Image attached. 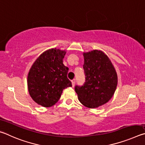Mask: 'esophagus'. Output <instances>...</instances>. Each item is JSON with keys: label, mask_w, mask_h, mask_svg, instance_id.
Segmentation results:
<instances>
[{"label": "esophagus", "mask_w": 145, "mask_h": 145, "mask_svg": "<svg viewBox=\"0 0 145 145\" xmlns=\"http://www.w3.org/2000/svg\"><path fill=\"white\" fill-rule=\"evenodd\" d=\"M72 86L74 87L75 84V79H73L72 80Z\"/></svg>", "instance_id": "1"}]
</instances>
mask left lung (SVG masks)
<instances>
[{
    "mask_svg": "<svg viewBox=\"0 0 145 145\" xmlns=\"http://www.w3.org/2000/svg\"><path fill=\"white\" fill-rule=\"evenodd\" d=\"M86 82L75 88L78 99L85 107L94 109L109 102L118 84L116 70L108 56L101 50L84 52Z\"/></svg>",
    "mask_w": 145,
    "mask_h": 145,
    "instance_id": "8db88e82",
    "label": "left lung"
}]
</instances>
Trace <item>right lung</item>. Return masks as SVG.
Here are the masks:
<instances>
[{
	"instance_id": "add662e5",
	"label": "right lung",
	"mask_w": 145,
	"mask_h": 145,
	"mask_svg": "<svg viewBox=\"0 0 145 145\" xmlns=\"http://www.w3.org/2000/svg\"><path fill=\"white\" fill-rule=\"evenodd\" d=\"M66 52L59 48L48 49L36 59L29 70L28 91L38 105L52 106L59 100L63 89L72 86L67 77L68 68L63 63Z\"/></svg>"
}]
</instances>
